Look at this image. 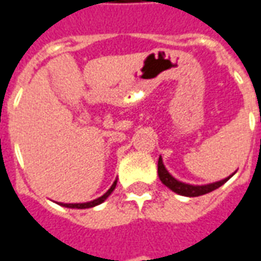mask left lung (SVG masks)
Wrapping results in <instances>:
<instances>
[{
    "instance_id": "left-lung-1",
    "label": "left lung",
    "mask_w": 261,
    "mask_h": 261,
    "mask_svg": "<svg viewBox=\"0 0 261 261\" xmlns=\"http://www.w3.org/2000/svg\"><path fill=\"white\" fill-rule=\"evenodd\" d=\"M233 174H235V172H233ZM232 175H229L225 179L218 180V182H213V184H207V185H189V184H185V182H180V180L175 179L174 176L167 171L164 164H163L161 155H160L159 159L160 180H161L167 188H170L172 192H175V193H178V195L180 196H186V197H196V196L206 195V193H210V192L216 191L220 186L224 185V184L231 178Z\"/></svg>"
}]
</instances>
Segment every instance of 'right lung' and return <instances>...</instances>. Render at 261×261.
<instances>
[{
    "instance_id": "right-lung-1",
    "label": "right lung",
    "mask_w": 261,
    "mask_h": 261,
    "mask_svg": "<svg viewBox=\"0 0 261 261\" xmlns=\"http://www.w3.org/2000/svg\"><path fill=\"white\" fill-rule=\"evenodd\" d=\"M115 186H117V179H115V182L112 184V186L108 189L106 193L102 196H100L98 199H94V200L91 201H87V203H58V204H61V206L64 207H68V208H90V207H94V206H98V204H101L102 201L107 199L108 196L111 195L112 191L115 189Z\"/></svg>"
}]
</instances>
